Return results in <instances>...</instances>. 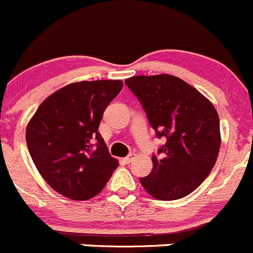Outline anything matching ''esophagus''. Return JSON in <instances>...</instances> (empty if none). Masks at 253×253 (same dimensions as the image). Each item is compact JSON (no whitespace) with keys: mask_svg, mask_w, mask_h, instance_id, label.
I'll list each match as a JSON object with an SVG mask.
<instances>
[{"mask_svg":"<svg viewBox=\"0 0 253 253\" xmlns=\"http://www.w3.org/2000/svg\"><path fill=\"white\" fill-rule=\"evenodd\" d=\"M132 159H134V154H130L129 156L124 157V159H123V161L126 162V164H130V162L132 161Z\"/></svg>","mask_w":253,"mask_h":253,"instance_id":"esophagus-1","label":"esophagus"}]
</instances>
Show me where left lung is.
<instances>
[{"label": "left lung", "instance_id": "1", "mask_svg": "<svg viewBox=\"0 0 253 253\" xmlns=\"http://www.w3.org/2000/svg\"><path fill=\"white\" fill-rule=\"evenodd\" d=\"M139 99L150 126L165 139L152 155V171L140 178L145 191L160 201L183 198L211 173L220 149L219 116L194 87L172 75L126 80Z\"/></svg>", "mask_w": 253, "mask_h": 253}]
</instances>
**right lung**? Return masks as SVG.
Segmentation results:
<instances>
[{
	"instance_id": "add662e5",
	"label": "right lung",
	"mask_w": 253,
	"mask_h": 253,
	"mask_svg": "<svg viewBox=\"0 0 253 253\" xmlns=\"http://www.w3.org/2000/svg\"><path fill=\"white\" fill-rule=\"evenodd\" d=\"M123 87L121 80L81 81L47 97L26 131L42 178L74 201L97 196L118 167L98 131L104 111Z\"/></svg>"
}]
</instances>
